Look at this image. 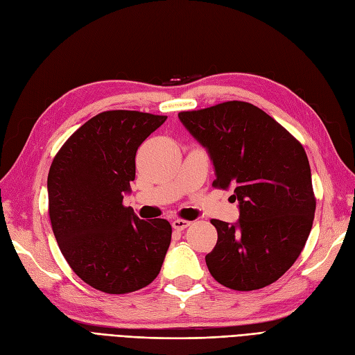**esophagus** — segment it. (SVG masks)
I'll return each mask as SVG.
<instances>
[{
	"instance_id": "obj_1",
	"label": "esophagus",
	"mask_w": 355,
	"mask_h": 355,
	"mask_svg": "<svg viewBox=\"0 0 355 355\" xmlns=\"http://www.w3.org/2000/svg\"><path fill=\"white\" fill-rule=\"evenodd\" d=\"M187 226H190V222L184 220V219H175L174 222H172V228L177 231H183L187 228Z\"/></svg>"
}]
</instances>
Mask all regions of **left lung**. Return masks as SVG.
Listing matches in <instances>:
<instances>
[{"label":"left lung","mask_w":355,"mask_h":355,"mask_svg":"<svg viewBox=\"0 0 355 355\" xmlns=\"http://www.w3.org/2000/svg\"><path fill=\"white\" fill-rule=\"evenodd\" d=\"M208 150L217 189H232L235 225L211 219L217 243L205 257L220 285L253 291L294 264L312 230L316 199L303 145L258 106L231 100L178 114Z\"/></svg>","instance_id":"left-lung-1"}]
</instances>
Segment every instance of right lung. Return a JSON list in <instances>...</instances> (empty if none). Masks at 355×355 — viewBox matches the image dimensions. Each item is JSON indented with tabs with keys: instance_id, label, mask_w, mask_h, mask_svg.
Segmentation results:
<instances>
[{
	"instance_id": "obj_1",
	"label": "right lung",
	"mask_w": 355,
	"mask_h": 355,
	"mask_svg": "<svg viewBox=\"0 0 355 355\" xmlns=\"http://www.w3.org/2000/svg\"><path fill=\"white\" fill-rule=\"evenodd\" d=\"M165 115L105 111L70 136L48 175L49 219L62 257L85 284L106 294L150 285L171 243L166 219L141 220L123 205L139 145Z\"/></svg>"
}]
</instances>
